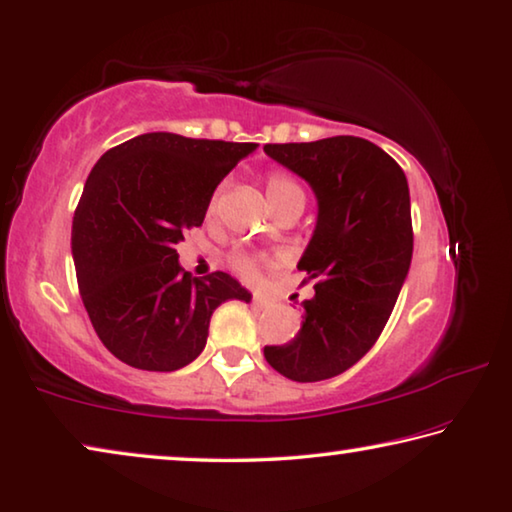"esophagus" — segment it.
Wrapping results in <instances>:
<instances>
[{
  "mask_svg": "<svg viewBox=\"0 0 512 512\" xmlns=\"http://www.w3.org/2000/svg\"><path fill=\"white\" fill-rule=\"evenodd\" d=\"M251 301H254V306H258V308L270 306V299H265L263 295H254V299H251Z\"/></svg>",
  "mask_w": 512,
  "mask_h": 512,
  "instance_id": "obj_1",
  "label": "esophagus"
}]
</instances>
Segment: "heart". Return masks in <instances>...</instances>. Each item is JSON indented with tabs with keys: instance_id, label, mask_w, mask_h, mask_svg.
<instances>
[{
	"instance_id": "1",
	"label": "heart",
	"mask_w": 512,
	"mask_h": 512,
	"mask_svg": "<svg viewBox=\"0 0 512 512\" xmlns=\"http://www.w3.org/2000/svg\"><path fill=\"white\" fill-rule=\"evenodd\" d=\"M265 190H267V199H270L272 208L283 204V201H288V199H295V197L304 199V190H301L299 183L292 179V177H288L286 172L267 174ZM217 195H220V190H217L215 195L211 197V204H208V215L215 213ZM231 263H233V267H236V272H240L242 276H256V261H254V258L236 256Z\"/></svg>"
}]
</instances>
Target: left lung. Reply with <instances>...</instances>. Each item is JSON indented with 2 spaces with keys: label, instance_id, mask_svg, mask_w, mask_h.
Masks as SVG:
<instances>
[{
  "label": "left lung",
  "instance_id": "1",
  "mask_svg": "<svg viewBox=\"0 0 512 512\" xmlns=\"http://www.w3.org/2000/svg\"><path fill=\"white\" fill-rule=\"evenodd\" d=\"M265 154L313 188L317 222L297 267L315 279L301 329L265 347L276 372L324 381L356 365L379 340L413 258L406 174L374 142L335 136L265 145Z\"/></svg>",
  "mask_w": 512,
  "mask_h": 512
}]
</instances>
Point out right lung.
<instances>
[{"label":"right lung","instance_id":"right-lung-1","mask_svg":"<svg viewBox=\"0 0 512 512\" xmlns=\"http://www.w3.org/2000/svg\"><path fill=\"white\" fill-rule=\"evenodd\" d=\"M256 142L142 133L99 158L72 220L79 292L99 340L122 363L174 372L206 347L213 311L251 301L226 272L192 279L179 265L183 233Z\"/></svg>","mask_w":512,"mask_h":512}]
</instances>
